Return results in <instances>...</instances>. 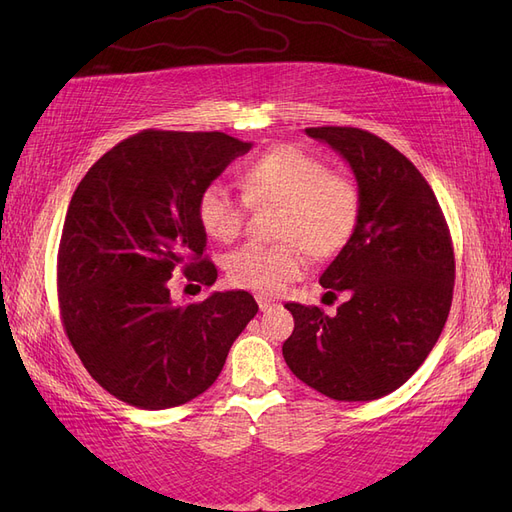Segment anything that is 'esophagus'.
I'll return each mask as SVG.
<instances>
[{
  "label": "esophagus",
  "instance_id": "esophagus-1",
  "mask_svg": "<svg viewBox=\"0 0 512 512\" xmlns=\"http://www.w3.org/2000/svg\"><path fill=\"white\" fill-rule=\"evenodd\" d=\"M256 301H258V307L262 309V312H267V309H271L275 303L273 301H269V299H265V297H262V294H258V297H256Z\"/></svg>",
  "mask_w": 512,
  "mask_h": 512
}]
</instances>
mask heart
Here are the masks:
<instances>
[{"mask_svg": "<svg viewBox=\"0 0 512 512\" xmlns=\"http://www.w3.org/2000/svg\"><path fill=\"white\" fill-rule=\"evenodd\" d=\"M239 194L224 181L207 183L196 200V218L209 237L228 243L245 224L247 200L277 203L284 211L277 235L284 241H247L226 260L230 282L260 294H280L307 271L309 252L342 250L359 220V190L339 173L294 145H277L243 170Z\"/></svg>", "mask_w": 512, "mask_h": 512, "instance_id": "obj_1", "label": "heart"}]
</instances>
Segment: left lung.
I'll return each mask as SVG.
<instances>
[{
	"mask_svg": "<svg viewBox=\"0 0 512 512\" xmlns=\"http://www.w3.org/2000/svg\"><path fill=\"white\" fill-rule=\"evenodd\" d=\"M331 145L359 183V220L320 284L350 299L327 316L286 303L294 331L282 352L290 371L337 401H371L399 389L436 346L451 312V232L418 168L359 128H307Z\"/></svg>",
	"mask_w": 512,
	"mask_h": 512,
	"instance_id": "8db88e82",
	"label": "left lung"
}]
</instances>
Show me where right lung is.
<instances>
[{"label":"right lung","instance_id":"right-lung-1","mask_svg":"<svg viewBox=\"0 0 512 512\" xmlns=\"http://www.w3.org/2000/svg\"><path fill=\"white\" fill-rule=\"evenodd\" d=\"M250 147L224 132L143 130L106 151L72 194L57 254L61 322L89 376L134 408L205 393L258 312L245 290L179 305L168 288L177 271L218 280L196 200Z\"/></svg>","mask_w":512,"mask_h":512}]
</instances>
